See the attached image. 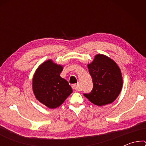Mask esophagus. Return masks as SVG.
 Masks as SVG:
<instances>
[{
	"instance_id": "obj_1",
	"label": "esophagus",
	"mask_w": 146,
	"mask_h": 146,
	"mask_svg": "<svg viewBox=\"0 0 146 146\" xmlns=\"http://www.w3.org/2000/svg\"><path fill=\"white\" fill-rule=\"evenodd\" d=\"M72 88L75 91H80V89H79V85L78 84H75L72 86Z\"/></svg>"
}]
</instances>
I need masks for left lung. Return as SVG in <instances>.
Returning a JSON list of instances; mask_svg holds the SVG:
<instances>
[{
    "instance_id": "1",
    "label": "left lung",
    "mask_w": 146,
    "mask_h": 146,
    "mask_svg": "<svg viewBox=\"0 0 146 146\" xmlns=\"http://www.w3.org/2000/svg\"><path fill=\"white\" fill-rule=\"evenodd\" d=\"M88 67L93 87L90 93H84V97L98 106L112 103L120 94L123 83L117 64L108 56L97 55Z\"/></svg>"
}]
</instances>
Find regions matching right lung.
<instances>
[{"label": "right lung", "instance_id": "1", "mask_svg": "<svg viewBox=\"0 0 146 146\" xmlns=\"http://www.w3.org/2000/svg\"><path fill=\"white\" fill-rule=\"evenodd\" d=\"M62 66L51 60L39 66L33 78V90L36 98L47 107L55 109L60 106L72 93L65 79L60 77Z\"/></svg>", "mask_w": 146, "mask_h": 146}]
</instances>
